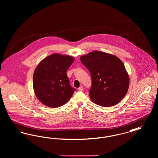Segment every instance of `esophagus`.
Here are the masks:
<instances>
[{
  "label": "esophagus",
  "mask_w": 158,
  "mask_h": 158,
  "mask_svg": "<svg viewBox=\"0 0 158 158\" xmlns=\"http://www.w3.org/2000/svg\"><path fill=\"white\" fill-rule=\"evenodd\" d=\"M78 90H80V91H82V90H83V86H80L79 88H78Z\"/></svg>",
  "instance_id": "34e87169"
}]
</instances>
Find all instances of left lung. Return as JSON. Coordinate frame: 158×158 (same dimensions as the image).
Returning <instances> with one entry per match:
<instances>
[{
    "mask_svg": "<svg viewBox=\"0 0 158 158\" xmlns=\"http://www.w3.org/2000/svg\"><path fill=\"white\" fill-rule=\"evenodd\" d=\"M92 79L91 100L101 106L116 105L127 94L129 77L122 61L115 56L94 51L80 57Z\"/></svg>",
    "mask_w": 158,
    "mask_h": 158,
    "instance_id": "left-lung-1",
    "label": "left lung"
}]
</instances>
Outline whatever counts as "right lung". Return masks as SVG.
Segmentation results:
<instances>
[{"mask_svg":"<svg viewBox=\"0 0 158 158\" xmlns=\"http://www.w3.org/2000/svg\"><path fill=\"white\" fill-rule=\"evenodd\" d=\"M74 58L58 53L42 60L33 75V88L38 100L43 104L57 108L65 104L75 89L69 82L66 72Z\"/></svg>","mask_w":158,"mask_h":158,"instance_id":"obj_1","label":"right lung"}]
</instances>
